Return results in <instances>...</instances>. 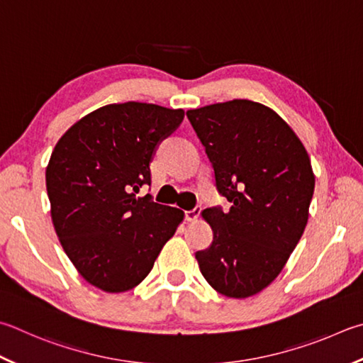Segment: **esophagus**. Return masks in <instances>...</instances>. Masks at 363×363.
Segmentation results:
<instances>
[{"instance_id": "1", "label": "esophagus", "mask_w": 363, "mask_h": 363, "mask_svg": "<svg viewBox=\"0 0 363 363\" xmlns=\"http://www.w3.org/2000/svg\"><path fill=\"white\" fill-rule=\"evenodd\" d=\"M200 213H201V208H195L192 211H187L186 219L189 222H196V220H199V217H200Z\"/></svg>"}]
</instances>
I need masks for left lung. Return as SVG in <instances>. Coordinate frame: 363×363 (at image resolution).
Instances as JSON below:
<instances>
[{
	"label": "left lung",
	"instance_id": "8db88e82",
	"mask_svg": "<svg viewBox=\"0 0 363 363\" xmlns=\"http://www.w3.org/2000/svg\"><path fill=\"white\" fill-rule=\"evenodd\" d=\"M187 117L214 167L223 213L204 209L213 245L195 254L208 284L247 298L278 278L309 216L314 173L305 146L278 113L250 100L189 109Z\"/></svg>",
	"mask_w": 363,
	"mask_h": 363
}]
</instances>
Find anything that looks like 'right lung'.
<instances>
[{
	"mask_svg": "<svg viewBox=\"0 0 363 363\" xmlns=\"http://www.w3.org/2000/svg\"><path fill=\"white\" fill-rule=\"evenodd\" d=\"M182 109L117 103L71 125L45 168L50 217L65 252L89 284L127 292L150 273L184 211L136 196L150 184L154 150Z\"/></svg>",
	"mask_w": 363,
	"mask_h": 363,
	"instance_id": "right-lung-1",
	"label": "right lung"
}]
</instances>
